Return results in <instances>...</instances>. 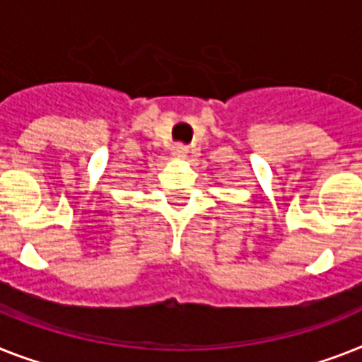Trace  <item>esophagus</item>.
Listing matches in <instances>:
<instances>
[{
    "mask_svg": "<svg viewBox=\"0 0 362 362\" xmlns=\"http://www.w3.org/2000/svg\"><path fill=\"white\" fill-rule=\"evenodd\" d=\"M187 153H188V148L183 144H175L174 148H172V155H174V157H177V159H183V157H187Z\"/></svg>",
    "mask_w": 362,
    "mask_h": 362,
    "instance_id": "obj_1",
    "label": "esophagus"
}]
</instances>
